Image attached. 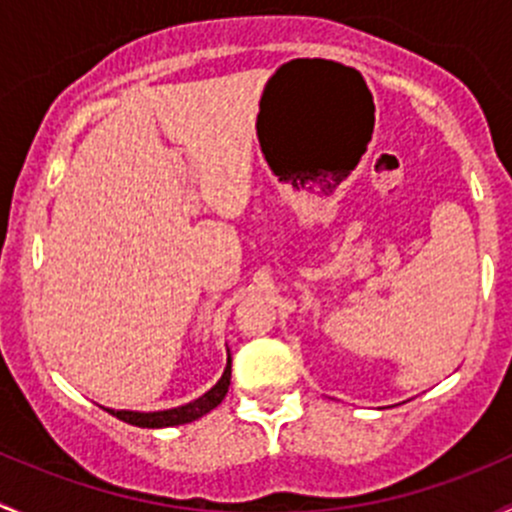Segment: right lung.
Segmentation results:
<instances>
[{"label": "right lung", "instance_id": "obj_1", "mask_svg": "<svg viewBox=\"0 0 512 512\" xmlns=\"http://www.w3.org/2000/svg\"><path fill=\"white\" fill-rule=\"evenodd\" d=\"M229 382H231V357L226 360V370L221 374V379L209 389L207 394H202L194 402L184 404V407H175V409H165V412H128V409H105L113 416H118L120 421L125 424L140 426V429H162V426H179V424H189V421L199 419V416L209 414L212 409H217L221 404V399L226 397L229 392Z\"/></svg>", "mask_w": 512, "mask_h": 512}]
</instances>
